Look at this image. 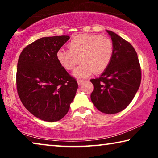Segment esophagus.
<instances>
[{
	"instance_id": "obj_1",
	"label": "esophagus",
	"mask_w": 158,
	"mask_h": 158,
	"mask_svg": "<svg viewBox=\"0 0 158 158\" xmlns=\"http://www.w3.org/2000/svg\"><path fill=\"white\" fill-rule=\"evenodd\" d=\"M84 81V80H81V79H78L77 81V84H78V85H81L82 84V83H83V82Z\"/></svg>"
}]
</instances>
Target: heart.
I'll return each instance as SVG.
<instances>
[{
	"label": "heart",
	"mask_w": 158,
	"mask_h": 158,
	"mask_svg": "<svg viewBox=\"0 0 158 158\" xmlns=\"http://www.w3.org/2000/svg\"><path fill=\"white\" fill-rule=\"evenodd\" d=\"M69 50L60 49L57 59L67 70H73L76 77H85L93 73H101L109 65L114 54V44L107 36L98 34H80L73 37L68 44Z\"/></svg>",
	"instance_id": "1"
}]
</instances>
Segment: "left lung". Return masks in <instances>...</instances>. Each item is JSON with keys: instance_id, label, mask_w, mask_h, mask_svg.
Segmentation results:
<instances>
[{"instance_id": "8db88e82", "label": "left lung", "mask_w": 158, "mask_h": 158, "mask_svg": "<svg viewBox=\"0 0 158 158\" xmlns=\"http://www.w3.org/2000/svg\"><path fill=\"white\" fill-rule=\"evenodd\" d=\"M106 31L113 42V57L100 77L90 80L94 85L90 99L101 112L114 114L127 107L139 90L141 68L130 43L113 31Z\"/></svg>"}]
</instances>
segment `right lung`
<instances>
[{
    "label": "right lung",
    "instance_id": "add662e5",
    "mask_svg": "<svg viewBox=\"0 0 158 158\" xmlns=\"http://www.w3.org/2000/svg\"><path fill=\"white\" fill-rule=\"evenodd\" d=\"M70 36L39 39L26 47L17 64L16 85L19 98L30 113L46 122H57L70 109L77 89L57 59V52Z\"/></svg>",
    "mask_w": 158,
    "mask_h": 158
}]
</instances>
